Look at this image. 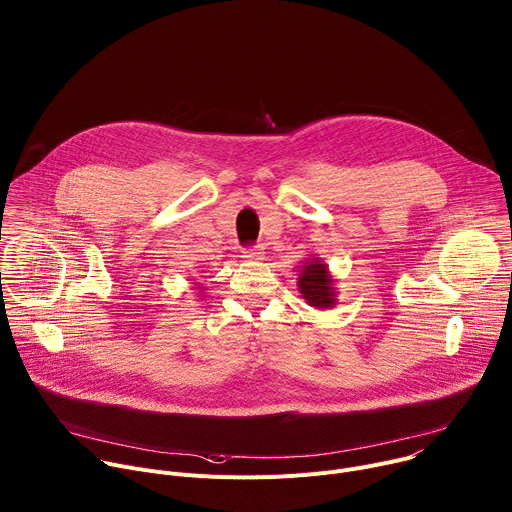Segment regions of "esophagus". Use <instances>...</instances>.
Instances as JSON below:
<instances>
[{"mask_svg": "<svg viewBox=\"0 0 512 512\" xmlns=\"http://www.w3.org/2000/svg\"><path fill=\"white\" fill-rule=\"evenodd\" d=\"M241 257H243L245 261H253V263H257V261H261V259H263V249H261V247H251V249H245Z\"/></svg>", "mask_w": 512, "mask_h": 512, "instance_id": "34e87169", "label": "esophagus"}]
</instances>
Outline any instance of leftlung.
Masks as SVG:
<instances>
[{"label":"left lung","mask_w":512,"mask_h":512,"mask_svg":"<svg viewBox=\"0 0 512 512\" xmlns=\"http://www.w3.org/2000/svg\"><path fill=\"white\" fill-rule=\"evenodd\" d=\"M298 289L302 298L316 310H330L336 306L338 291L334 277L320 257H308L300 265Z\"/></svg>","instance_id":"8db88e82"}]
</instances>
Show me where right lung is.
Wrapping results in <instances>:
<instances>
[{
	"mask_svg": "<svg viewBox=\"0 0 512 512\" xmlns=\"http://www.w3.org/2000/svg\"><path fill=\"white\" fill-rule=\"evenodd\" d=\"M194 285H196V289H198V298H204V294H206V291H204L202 283H194Z\"/></svg>",
	"mask_w": 512,
	"mask_h": 512,
	"instance_id": "add662e5",
	"label": "right lung"
}]
</instances>
